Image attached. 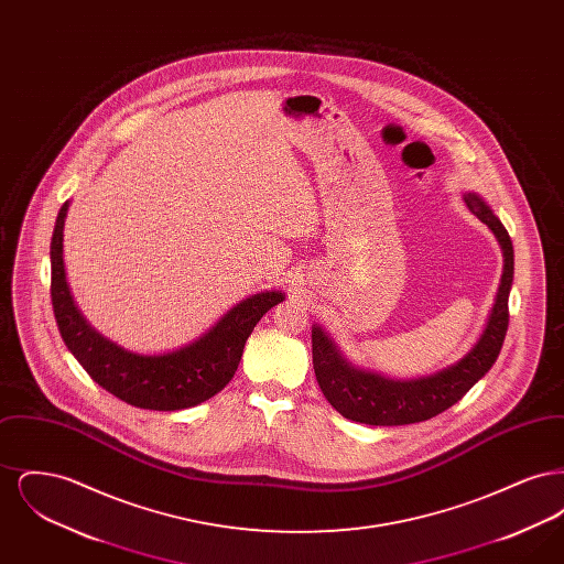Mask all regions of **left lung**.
<instances>
[{"mask_svg":"<svg viewBox=\"0 0 564 564\" xmlns=\"http://www.w3.org/2000/svg\"><path fill=\"white\" fill-rule=\"evenodd\" d=\"M465 203L471 214L478 215V219L495 232L506 258L497 302L478 345L455 366L437 375L416 380H391L352 368L323 334L322 327H313V368L317 382L325 400L345 419L382 427L427 421L455 405L497 361L510 323L508 297L513 281V245L506 226L488 205H484L480 196L465 194Z\"/></svg>","mask_w":564,"mask_h":564,"instance_id":"obj_1","label":"left lung"}]
</instances>
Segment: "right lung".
<instances>
[{"mask_svg":"<svg viewBox=\"0 0 564 564\" xmlns=\"http://www.w3.org/2000/svg\"><path fill=\"white\" fill-rule=\"evenodd\" d=\"M69 203L58 212L51 242V297L63 343L88 376L122 402L145 410H184L207 402L237 372L245 343L270 308L283 302L281 292L249 295L214 327L184 349L164 355H137L120 349L84 322L65 281L63 226Z\"/></svg>","mask_w":564,"mask_h":564,"instance_id":"1","label":"right lung"}]
</instances>
